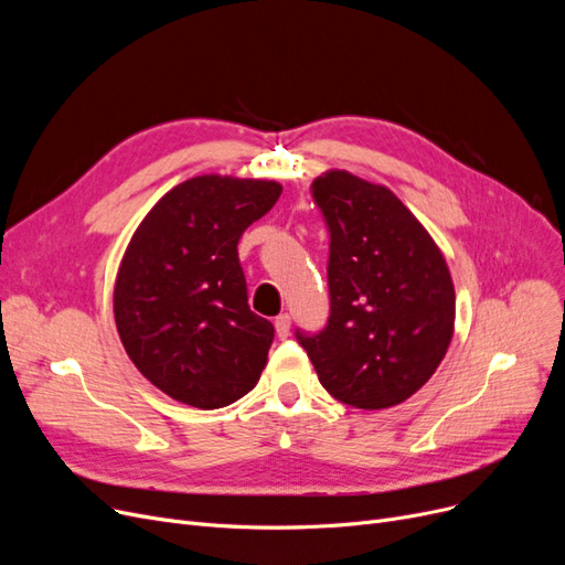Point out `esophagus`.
<instances>
[{"instance_id":"1","label":"esophagus","mask_w":565,"mask_h":565,"mask_svg":"<svg viewBox=\"0 0 565 565\" xmlns=\"http://www.w3.org/2000/svg\"><path fill=\"white\" fill-rule=\"evenodd\" d=\"M275 330H277V337H279V339H288V337H290V316H288V313L277 316Z\"/></svg>"}]
</instances>
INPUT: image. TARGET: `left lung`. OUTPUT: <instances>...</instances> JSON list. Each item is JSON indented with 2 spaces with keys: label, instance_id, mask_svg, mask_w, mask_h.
Returning <instances> with one entry per match:
<instances>
[{
  "label": "left lung",
  "instance_id": "obj_1",
  "mask_svg": "<svg viewBox=\"0 0 565 565\" xmlns=\"http://www.w3.org/2000/svg\"><path fill=\"white\" fill-rule=\"evenodd\" d=\"M330 226V320L298 332L330 396L360 409H387L417 394L447 354L456 288L426 226L384 185L345 169L313 181Z\"/></svg>",
  "mask_w": 565,
  "mask_h": 565
}]
</instances>
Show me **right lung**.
Here are the masks:
<instances>
[{"instance_id":"obj_1","label":"right lung","mask_w":565,"mask_h":565,"mask_svg":"<svg viewBox=\"0 0 565 565\" xmlns=\"http://www.w3.org/2000/svg\"><path fill=\"white\" fill-rule=\"evenodd\" d=\"M267 178L194 175L132 233L114 281V320L137 371L199 409L256 387L275 328L247 305L237 243L277 203Z\"/></svg>"}]
</instances>
